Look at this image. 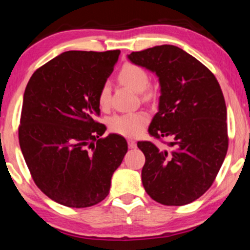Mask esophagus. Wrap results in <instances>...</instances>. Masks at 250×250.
I'll list each match as a JSON object with an SVG mask.
<instances>
[{
	"label": "esophagus",
	"instance_id": "obj_1",
	"mask_svg": "<svg viewBox=\"0 0 250 250\" xmlns=\"http://www.w3.org/2000/svg\"><path fill=\"white\" fill-rule=\"evenodd\" d=\"M127 143H128V146L131 149H135L136 148V142L134 141V140H128Z\"/></svg>",
	"mask_w": 250,
	"mask_h": 250
}]
</instances>
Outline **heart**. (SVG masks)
<instances>
[{
	"instance_id": "b5f03b06",
	"label": "heart",
	"mask_w": 250,
	"mask_h": 250,
	"mask_svg": "<svg viewBox=\"0 0 250 250\" xmlns=\"http://www.w3.org/2000/svg\"><path fill=\"white\" fill-rule=\"evenodd\" d=\"M119 81L135 92H143L149 85V76L146 71L134 63H126L119 71ZM110 86L108 83L102 85L99 93V104L102 108L109 104ZM149 122L148 114L143 111L129 112V114H117L108 119V126L116 134L134 138L139 135Z\"/></svg>"
}]
</instances>
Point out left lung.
<instances>
[{
    "label": "left lung",
    "instance_id": "8db88e82",
    "mask_svg": "<svg viewBox=\"0 0 250 250\" xmlns=\"http://www.w3.org/2000/svg\"><path fill=\"white\" fill-rule=\"evenodd\" d=\"M127 59L158 77V112L148 132L172 140L170 150L138 142L146 156L145 190L166 206L192 203L209 189L227 156V105L220 84L200 61L174 45L132 52Z\"/></svg>",
    "mask_w": 250,
    "mask_h": 250
}]
</instances>
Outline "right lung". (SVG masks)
Segmentation results:
<instances>
[{
    "instance_id": "right-lung-1",
    "label": "right lung",
    "mask_w": 250,
    "mask_h": 250,
    "mask_svg": "<svg viewBox=\"0 0 250 250\" xmlns=\"http://www.w3.org/2000/svg\"><path fill=\"white\" fill-rule=\"evenodd\" d=\"M119 54L67 51L39 68L26 86L20 148L39 189L63 206L84 208L104 200L127 152L123 136L100 139L107 128L94 121L99 93Z\"/></svg>"
}]
</instances>
